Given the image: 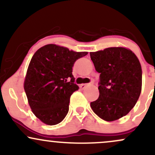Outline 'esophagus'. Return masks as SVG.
I'll return each mask as SVG.
<instances>
[{"label":"esophagus","mask_w":155,"mask_h":155,"mask_svg":"<svg viewBox=\"0 0 155 155\" xmlns=\"http://www.w3.org/2000/svg\"><path fill=\"white\" fill-rule=\"evenodd\" d=\"M90 84H92V83H90V84H80V88L81 89H84L85 87H86L87 85H90Z\"/></svg>","instance_id":"1"}]
</instances>
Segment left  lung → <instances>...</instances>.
Instances as JSON below:
<instances>
[{
    "mask_svg": "<svg viewBox=\"0 0 155 155\" xmlns=\"http://www.w3.org/2000/svg\"><path fill=\"white\" fill-rule=\"evenodd\" d=\"M90 54L95 70L101 74L100 95L90 106L102 120H119L134 107L141 92L139 60L130 49L122 47H108Z\"/></svg>",
    "mask_w": 155,
    "mask_h": 155,
    "instance_id": "obj_1",
    "label": "left lung"
}]
</instances>
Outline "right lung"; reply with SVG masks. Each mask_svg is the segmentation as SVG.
I'll use <instances>...</instances> for the list:
<instances>
[{
  "label": "right lung",
  "mask_w": 155,
  "mask_h": 155,
  "mask_svg": "<svg viewBox=\"0 0 155 155\" xmlns=\"http://www.w3.org/2000/svg\"><path fill=\"white\" fill-rule=\"evenodd\" d=\"M87 54L47 44L33 54L25 77L24 89L32 111L43 123L54 125L67 115L71 95L79 89L74 83L72 67L76 60Z\"/></svg>",
  "instance_id": "right-lung-1"
}]
</instances>
